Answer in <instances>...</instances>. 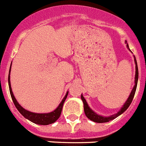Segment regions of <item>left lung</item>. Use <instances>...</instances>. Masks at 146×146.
I'll return each instance as SVG.
<instances>
[{
  "label": "left lung",
  "mask_w": 146,
  "mask_h": 146,
  "mask_svg": "<svg viewBox=\"0 0 146 146\" xmlns=\"http://www.w3.org/2000/svg\"><path fill=\"white\" fill-rule=\"evenodd\" d=\"M126 45H127V47L129 48L128 44H126ZM135 69H136V72H135V86H134L133 89H132V91H131V94H130L129 96L128 99L126 100L125 104H123V108H121V110H120L118 113H117L116 114L113 115L109 117H103V116H101V115H99L96 114V113H94L91 108H89L87 102H86V99H85V98L83 97L82 95H81V99H82V102H83V104H84L85 114H86V115L87 116L88 118H89V119L91 120V121H94V122H96V123H105V122H108V121L115 119V118L119 116L120 115L122 114L123 112L126 111V109L129 107L130 104H131V102H132V99H133L134 96H135V91H136L137 85V80H138V68H137V60H136V58H135Z\"/></svg>",
  "instance_id": "obj_1"
}]
</instances>
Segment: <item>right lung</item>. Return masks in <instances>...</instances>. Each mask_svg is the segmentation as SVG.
<instances>
[{
	"label": "right lung",
	"mask_w": 146,
	"mask_h": 146,
	"mask_svg": "<svg viewBox=\"0 0 146 146\" xmlns=\"http://www.w3.org/2000/svg\"><path fill=\"white\" fill-rule=\"evenodd\" d=\"M10 70H11V67H10ZM9 87L10 94H11L13 102L15 104L17 109L18 110V111L20 112L25 118L28 119L29 121H32L33 123L40 125L51 124V123H54V122H55V121L58 119L59 117H60V113H61L64 103V102H65L67 96H68V93H66V96H64V98L63 99L62 102L60 103V104H59V106L54 111L49 113H35L28 111V110H26L25 109H24L23 107L20 106V104H19V103H18L17 101L16 100V99H15V96H14V94H13L12 93V91H11V83H10V71L9 74Z\"/></svg>",
	"instance_id": "add662e5"
}]
</instances>
